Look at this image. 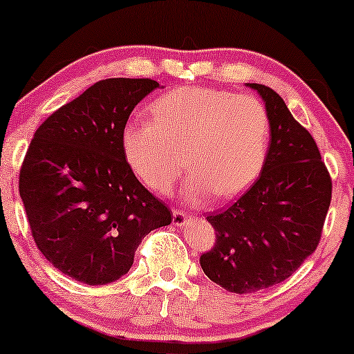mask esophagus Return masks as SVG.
Instances as JSON below:
<instances>
[{"label": "esophagus", "instance_id": "1", "mask_svg": "<svg viewBox=\"0 0 354 354\" xmlns=\"http://www.w3.org/2000/svg\"><path fill=\"white\" fill-rule=\"evenodd\" d=\"M172 216H174L172 222H174V224H176L177 227H183V225L187 224L188 221L192 219V216L188 214V212L182 211V209H174V211H172Z\"/></svg>", "mask_w": 354, "mask_h": 354}]
</instances>
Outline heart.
<instances>
[{
  "label": "heart",
  "instance_id": "obj_1",
  "mask_svg": "<svg viewBox=\"0 0 354 354\" xmlns=\"http://www.w3.org/2000/svg\"><path fill=\"white\" fill-rule=\"evenodd\" d=\"M149 119L122 129V151L137 177L151 190L171 193L183 171L187 195L230 200L245 192L263 169L269 115L254 96L206 86H180L151 104Z\"/></svg>",
  "mask_w": 354,
  "mask_h": 354
}]
</instances>
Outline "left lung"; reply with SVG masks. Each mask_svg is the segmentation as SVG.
Instances as JSON below:
<instances>
[{
	"label": "left lung",
	"mask_w": 354,
	"mask_h": 354,
	"mask_svg": "<svg viewBox=\"0 0 354 354\" xmlns=\"http://www.w3.org/2000/svg\"><path fill=\"white\" fill-rule=\"evenodd\" d=\"M266 103L270 145L263 172L239 200L206 217L216 243L200 264L227 292L251 293L288 279L321 241L332 178L311 133L277 91L250 84Z\"/></svg>",
	"instance_id": "1"
}]
</instances>
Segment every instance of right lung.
<instances>
[{
	"instance_id": "1",
	"label": "right lung",
	"mask_w": 354,
	"mask_h": 354,
	"mask_svg": "<svg viewBox=\"0 0 354 354\" xmlns=\"http://www.w3.org/2000/svg\"><path fill=\"white\" fill-rule=\"evenodd\" d=\"M159 84L106 79L55 111L33 135L19 193L33 240L62 274L88 285L114 282L135 251L172 212L145 188L122 151V129Z\"/></svg>"
}]
</instances>
